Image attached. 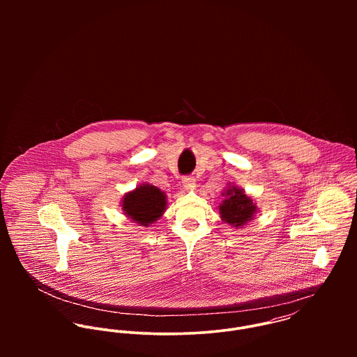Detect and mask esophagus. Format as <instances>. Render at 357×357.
Wrapping results in <instances>:
<instances>
[{
    "instance_id": "1",
    "label": "esophagus",
    "mask_w": 357,
    "mask_h": 357,
    "mask_svg": "<svg viewBox=\"0 0 357 357\" xmlns=\"http://www.w3.org/2000/svg\"><path fill=\"white\" fill-rule=\"evenodd\" d=\"M197 184V180L195 177L192 176H187V177H183V185L187 188V190H192Z\"/></svg>"
}]
</instances>
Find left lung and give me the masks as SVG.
Returning a JSON list of instances; mask_svg holds the SVG:
<instances>
[{
    "label": "left lung",
    "instance_id": "1",
    "mask_svg": "<svg viewBox=\"0 0 357 357\" xmlns=\"http://www.w3.org/2000/svg\"><path fill=\"white\" fill-rule=\"evenodd\" d=\"M222 195L225 198L218 206V211L224 222L235 228H242L255 218L257 206L253 199L245 194V190L236 185H228Z\"/></svg>",
    "mask_w": 357,
    "mask_h": 357
}]
</instances>
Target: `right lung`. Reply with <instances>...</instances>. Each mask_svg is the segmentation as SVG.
Segmentation results:
<instances>
[{
    "label": "right lung",
    "instance_id": "add662e5",
    "mask_svg": "<svg viewBox=\"0 0 357 357\" xmlns=\"http://www.w3.org/2000/svg\"><path fill=\"white\" fill-rule=\"evenodd\" d=\"M122 210L133 222L150 227L165 213L167 199L163 191L150 184H142L123 195Z\"/></svg>",
    "mask_w": 357,
    "mask_h": 357
}]
</instances>
